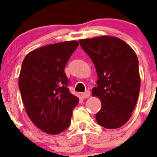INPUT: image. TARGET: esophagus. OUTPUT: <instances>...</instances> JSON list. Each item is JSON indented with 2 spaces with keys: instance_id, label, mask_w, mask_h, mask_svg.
Returning <instances> with one entry per match:
<instances>
[{
  "instance_id": "esophagus-1",
  "label": "esophagus",
  "mask_w": 157,
  "mask_h": 157,
  "mask_svg": "<svg viewBox=\"0 0 157 157\" xmlns=\"http://www.w3.org/2000/svg\"><path fill=\"white\" fill-rule=\"evenodd\" d=\"M90 91H86L85 92V93H83L81 94V96H82V98H83V99H86V98H89L90 97Z\"/></svg>"
}]
</instances>
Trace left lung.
I'll list each match as a JSON object with an SVG mask.
<instances>
[{"label": "left lung", "instance_id": "8db88e82", "mask_svg": "<svg viewBox=\"0 0 157 157\" xmlns=\"http://www.w3.org/2000/svg\"><path fill=\"white\" fill-rule=\"evenodd\" d=\"M81 48L91 58L99 79L93 89L102 108L96 114L99 125L109 129L124 125L138 99L140 79L135 52L121 39L100 36L80 39Z\"/></svg>", "mask_w": 157, "mask_h": 157}]
</instances>
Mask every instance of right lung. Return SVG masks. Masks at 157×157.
<instances>
[{
	"label": "right lung",
	"mask_w": 157,
	"mask_h": 157,
	"mask_svg": "<svg viewBox=\"0 0 157 157\" xmlns=\"http://www.w3.org/2000/svg\"><path fill=\"white\" fill-rule=\"evenodd\" d=\"M77 41L52 44L29 52L23 61L19 88L26 113L40 130L58 134L67 129L79 99L70 93L66 64Z\"/></svg>",
	"instance_id": "right-lung-1"
}]
</instances>
